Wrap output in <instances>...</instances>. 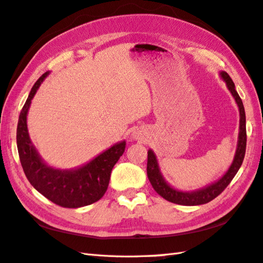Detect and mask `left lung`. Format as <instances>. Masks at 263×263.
I'll list each match as a JSON object with an SVG mask.
<instances>
[{
    "label": "left lung",
    "mask_w": 263,
    "mask_h": 263,
    "mask_svg": "<svg viewBox=\"0 0 263 263\" xmlns=\"http://www.w3.org/2000/svg\"><path fill=\"white\" fill-rule=\"evenodd\" d=\"M221 76L228 85V88L233 95L236 101L237 106L240 109V132H239V141H237V148L236 154L234 157V160L232 162L230 169L227 172L221 179L214 182L206 188L199 189L196 192H180L177 189L170 187L166 181H164L163 177L160 174L159 166H158L157 158L154 154V151H148V163H146V175L151 182L152 187L155 191L160 195L162 198L168 201H172L175 204L179 205H186V206H195V205H201L206 204L209 201L216 198L219 194H221L225 188L229 186L232 179L234 178L236 173L239 172L241 164L244 159V155H246V148H247V127H246V112H244V106L241 97L235 90L234 83L232 78L229 76L228 72L222 71Z\"/></svg>",
    "instance_id": "1"
}]
</instances>
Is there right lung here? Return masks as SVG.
<instances>
[{
  "mask_svg": "<svg viewBox=\"0 0 263 263\" xmlns=\"http://www.w3.org/2000/svg\"><path fill=\"white\" fill-rule=\"evenodd\" d=\"M47 75L48 71L33 85L17 122L16 145L21 166L30 184L52 203L66 209L87 206L100 200L105 194L114 164L125 150V141L113 145L75 170H59L47 166L30 141L27 127L29 106Z\"/></svg>",
  "mask_w": 263,
  "mask_h": 263,
  "instance_id": "right-lung-1",
  "label": "right lung"
}]
</instances>
